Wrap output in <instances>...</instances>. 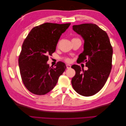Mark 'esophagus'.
Segmentation results:
<instances>
[{
  "label": "esophagus",
  "mask_w": 126,
  "mask_h": 126,
  "mask_svg": "<svg viewBox=\"0 0 126 126\" xmlns=\"http://www.w3.org/2000/svg\"><path fill=\"white\" fill-rule=\"evenodd\" d=\"M66 67H67V69H70V68H71V65H70V64H67Z\"/></svg>",
  "instance_id": "1"
}]
</instances>
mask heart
<instances>
[{
    "label": "heart",
    "mask_w": 126,
    "mask_h": 126,
    "mask_svg": "<svg viewBox=\"0 0 126 126\" xmlns=\"http://www.w3.org/2000/svg\"><path fill=\"white\" fill-rule=\"evenodd\" d=\"M63 59L64 61V62H67V63H69V62H70V59L69 58H68V57H63Z\"/></svg>",
    "instance_id": "1"
}]
</instances>
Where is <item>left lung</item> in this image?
Instances as JSON below:
<instances>
[{
  "label": "left lung",
  "instance_id": "left-lung-1",
  "mask_svg": "<svg viewBox=\"0 0 126 126\" xmlns=\"http://www.w3.org/2000/svg\"><path fill=\"white\" fill-rule=\"evenodd\" d=\"M72 27L85 40L84 50L79 55L78 63L85 62L88 69L72 65L76 74L71 84L79 94L91 96L99 92L107 80L112 68V47L107 33L96 24H83Z\"/></svg>",
  "mask_w": 126,
  "mask_h": 126
}]
</instances>
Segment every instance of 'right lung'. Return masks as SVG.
I'll return each instance as SVG.
<instances>
[{
	"label": "right lung",
	"mask_w": 126,
	"mask_h": 126,
	"mask_svg": "<svg viewBox=\"0 0 126 126\" xmlns=\"http://www.w3.org/2000/svg\"><path fill=\"white\" fill-rule=\"evenodd\" d=\"M70 25L46 22L33 28L24 40L18 63L22 81L30 92L37 95L47 94L66 69L63 62L51 67L47 62L48 56L55 51L62 34Z\"/></svg>",
	"instance_id": "1"
}]
</instances>
